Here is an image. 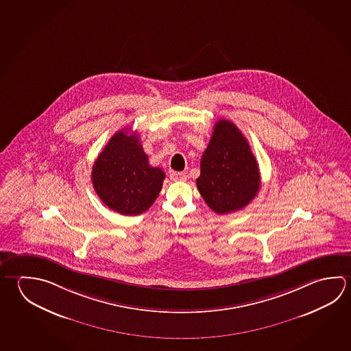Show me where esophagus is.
Segmentation results:
<instances>
[{
	"mask_svg": "<svg viewBox=\"0 0 351 351\" xmlns=\"http://www.w3.org/2000/svg\"><path fill=\"white\" fill-rule=\"evenodd\" d=\"M170 178L173 180V181H184V180L187 178V175L184 173H176V171H173V173H170Z\"/></svg>",
	"mask_w": 351,
	"mask_h": 351,
	"instance_id": "obj_1",
	"label": "esophagus"
}]
</instances>
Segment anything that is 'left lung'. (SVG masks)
<instances>
[{"label":"left lung","instance_id":"8db88e82","mask_svg":"<svg viewBox=\"0 0 351 351\" xmlns=\"http://www.w3.org/2000/svg\"><path fill=\"white\" fill-rule=\"evenodd\" d=\"M197 189L209 208L228 215L244 208L260 189L258 161L235 124L219 119L201 159Z\"/></svg>","mask_w":351,"mask_h":351}]
</instances>
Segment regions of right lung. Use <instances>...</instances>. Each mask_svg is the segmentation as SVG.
Segmentation results:
<instances>
[{"instance_id": "right-lung-1", "label": "right lung", "mask_w": 351, "mask_h": 351, "mask_svg": "<svg viewBox=\"0 0 351 351\" xmlns=\"http://www.w3.org/2000/svg\"><path fill=\"white\" fill-rule=\"evenodd\" d=\"M93 189L108 208L138 215L154 203L165 173L149 165L139 136L117 132L99 153L93 167Z\"/></svg>"}]
</instances>
